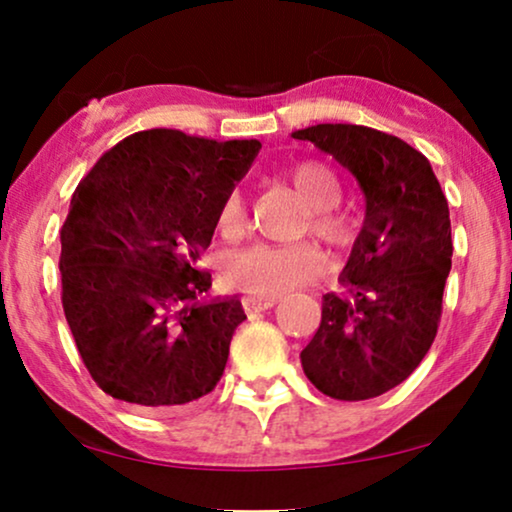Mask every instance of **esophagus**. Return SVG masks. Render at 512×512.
I'll return each mask as SVG.
<instances>
[{
    "mask_svg": "<svg viewBox=\"0 0 512 512\" xmlns=\"http://www.w3.org/2000/svg\"><path fill=\"white\" fill-rule=\"evenodd\" d=\"M277 300L275 298H261V296H244L242 305L247 312H265L270 307H275Z\"/></svg>",
    "mask_w": 512,
    "mask_h": 512,
    "instance_id": "obj_1",
    "label": "esophagus"
}]
</instances>
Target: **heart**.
I'll return each mask as SVG.
<instances>
[{"mask_svg":"<svg viewBox=\"0 0 512 512\" xmlns=\"http://www.w3.org/2000/svg\"><path fill=\"white\" fill-rule=\"evenodd\" d=\"M286 179L293 188L303 195V200L312 207L310 226L314 233L324 240L342 242L352 233L349 219L340 214L335 205L340 202V181L331 167L314 163L293 165L286 172ZM247 212L240 193H230L216 216V226L223 235L235 237L242 233ZM326 268L324 256L310 244H291V247H277V244H256L242 254H237L228 263V282L244 293L261 298L284 296L296 286L317 279Z\"/></svg>","mask_w":512,"mask_h":512,"instance_id":"1","label":"heart"}]
</instances>
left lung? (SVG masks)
I'll list each match as a JSON object with an SVG mask.
<instances>
[{
  "label": "left lung",
  "mask_w": 512,
  "mask_h": 512,
  "mask_svg": "<svg viewBox=\"0 0 512 512\" xmlns=\"http://www.w3.org/2000/svg\"><path fill=\"white\" fill-rule=\"evenodd\" d=\"M333 156L366 198L363 228L326 293L300 363L321 394L366 401L408 380L438 333L452 268L450 209L431 163L403 139L349 123L291 132Z\"/></svg>",
  "instance_id": "left-lung-1"
}]
</instances>
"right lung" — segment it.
I'll list each match as a JSON object with an SVG mask.
<instances>
[{"label":"right lung","instance_id":"right-lung-1","mask_svg":"<svg viewBox=\"0 0 512 512\" xmlns=\"http://www.w3.org/2000/svg\"><path fill=\"white\" fill-rule=\"evenodd\" d=\"M261 149L153 128L125 137L76 186L60 228L62 307L88 373L104 394L163 412L221 380L237 296L202 298L198 261Z\"/></svg>","mask_w":512,"mask_h":512}]
</instances>
